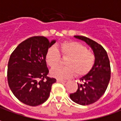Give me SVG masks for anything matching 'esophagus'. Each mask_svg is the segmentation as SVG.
I'll list each match as a JSON object with an SVG mask.
<instances>
[{"instance_id":"34e87169","label":"esophagus","mask_w":121,"mask_h":121,"mask_svg":"<svg viewBox=\"0 0 121 121\" xmlns=\"http://www.w3.org/2000/svg\"><path fill=\"white\" fill-rule=\"evenodd\" d=\"M57 82H60V83H64V82H66V81L61 80V79H57Z\"/></svg>"}]
</instances>
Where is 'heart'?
Returning <instances> with one entry per match:
<instances>
[{"instance_id":"heart-1","label":"heart","mask_w":121,"mask_h":121,"mask_svg":"<svg viewBox=\"0 0 121 121\" xmlns=\"http://www.w3.org/2000/svg\"><path fill=\"white\" fill-rule=\"evenodd\" d=\"M60 53L68 57L65 62L66 67H56L50 74L58 79H66L74 75H85L91 70L95 62V56L87 47L76 41H64L50 47L47 51L45 61L51 68L57 66L60 61Z\"/></svg>"}]
</instances>
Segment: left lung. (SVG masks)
<instances>
[{
	"label": "left lung",
	"instance_id": "1",
	"mask_svg": "<svg viewBox=\"0 0 121 121\" xmlns=\"http://www.w3.org/2000/svg\"><path fill=\"white\" fill-rule=\"evenodd\" d=\"M89 45L93 52L95 62L91 70L80 78L78 89L70 94V99L80 105H89L95 102L105 93L110 79V61L106 50L102 46L93 40L82 36H74Z\"/></svg>",
	"mask_w": 121,
	"mask_h": 121
}]
</instances>
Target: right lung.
<instances>
[{"label": "right lung", "mask_w": 121, "mask_h": 121, "mask_svg": "<svg viewBox=\"0 0 121 121\" xmlns=\"http://www.w3.org/2000/svg\"><path fill=\"white\" fill-rule=\"evenodd\" d=\"M56 40L33 36L21 43L8 63L9 86L14 95L26 105L36 106L47 101L56 79L47 76L45 55Z\"/></svg>", "instance_id": "right-lung-1"}]
</instances>
